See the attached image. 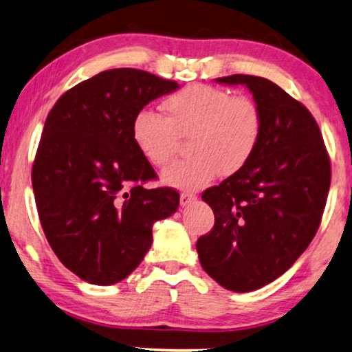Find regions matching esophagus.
I'll list each match as a JSON object with an SVG mask.
<instances>
[{"instance_id":"esophagus-1","label":"esophagus","mask_w":352,"mask_h":352,"mask_svg":"<svg viewBox=\"0 0 352 352\" xmlns=\"http://www.w3.org/2000/svg\"><path fill=\"white\" fill-rule=\"evenodd\" d=\"M196 199V195L195 193H188V191H184V193L180 195V204L184 206H188L190 203H193V201Z\"/></svg>"}]
</instances>
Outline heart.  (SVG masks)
I'll return each instance as SVG.
<instances>
[{"label":"heart","instance_id":"heart-1","mask_svg":"<svg viewBox=\"0 0 352 352\" xmlns=\"http://www.w3.org/2000/svg\"><path fill=\"white\" fill-rule=\"evenodd\" d=\"M166 117L142 109L132 120V140L144 161L166 167L179 153L180 138H190L193 156L162 173L166 185L199 190L220 173L233 175L251 161L261 143L262 112L250 96H233L223 88L190 85L162 102Z\"/></svg>","mask_w":352,"mask_h":352}]
</instances>
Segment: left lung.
<instances>
[{"instance_id": "left-lung-1", "label": "left lung", "mask_w": 352, "mask_h": 352, "mask_svg": "<svg viewBox=\"0 0 352 352\" xmlns=\"http://www.w3.org/2000/svg\"><path fill=\"white\" fill-rule=\"evenodd\" d=\"M215 82L246 85L264 129L248 166L203 193L215 222L196 251L220 287L246 293L283 275L316 236L330 190V157L307 107L274 82L243 74Z\"/></svg>"}]
</instances>
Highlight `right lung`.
<instances>
[{
  "label": "right lung",
  "mask_w": 352,
  "mask_h": 352,
  "mask_svg": "<svg viewBox=\"0 0 352 352\" xmlns=\"http://www.w3.org/2000/svg\"><path fill=\"white\" fill-rule=\"evenodd\" d=\"M179 83L111 69L70 88L46 117L32 167L35 203L51 250L77 277L114 285L153 243V225L175 212L179 191L156 179L132 140V120Z\"/></svg>",
  "instance_id": "obj_1"
}]
</instances>
